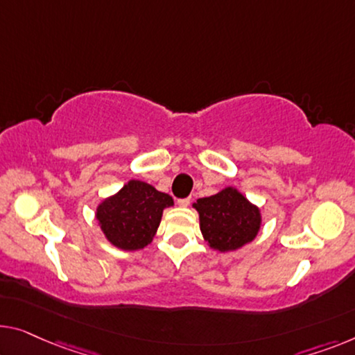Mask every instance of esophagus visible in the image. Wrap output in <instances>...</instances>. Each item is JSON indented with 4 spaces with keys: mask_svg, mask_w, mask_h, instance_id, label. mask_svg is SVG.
I'll list each match as a JSON object with an SVG mask.
<instances>
[{
    "mask_svg": "<svg viewBox=\"0 0 355 355\" xmlns=\"http://www.w3.org/2000/svg\"><path fill=\"white\" fill-rule=\"evenodd\" d=\"M189 202H191V200H189V198H184V199H178L177 200V204L180 205V207H188Z\"/></svg>",
    "mask_w": 355,
    "mask_h": 355,
    "instance_id": "obj_1",
    "label": "esophagus"
}]
</instances>
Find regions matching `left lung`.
Listing matches in <instances>:
<instances>
[{
  "label": "left lung",
  "mask_w": 355,
  "mask_h": 355,
  "mask_svg": "<svg viewBox=\"0 0 355 355\" xmlns=\"http://www.w3.org/2000/svg\"><path fill=\"white\" fill-rule=\"evenodd\" d=\"M193 207L199 214V228L204 241L220 253L236 252L250 244L261 230V209L234 187H226L214 196L200 198Z\"/></svg>",
  "instance_id": "obj_1"
}]
</instances>
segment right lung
<instances>
[{"instance_id": "add662e5", "label": "right lung", "mask_w": 355, "mask_h": 355, "mask_svg": "<svg viewBox=\"0 0 355 355\" xmlns=\"http://www.w3.org/2000/svg\"><path fill=\"white\" fill-rule=\"evenodd\" d=\"M172 205L173 199L167 193L141 180H129L118 193L100 200L95 220L111 245L135 252L151 244L162 211Z\"/></svg>"}]
</instances>
